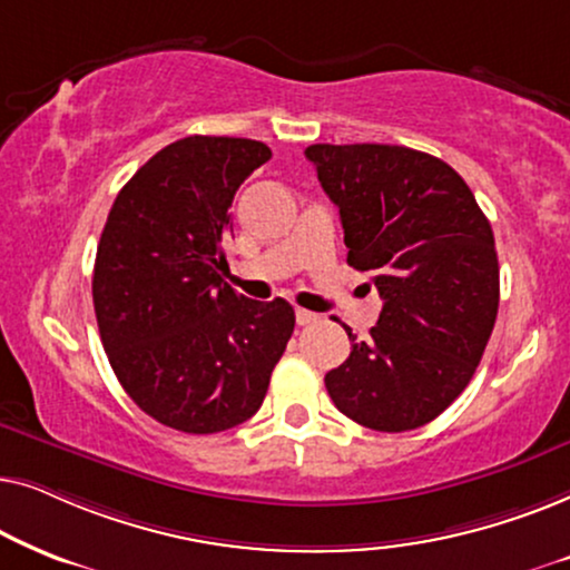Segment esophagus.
<instances>
[{"instance_id":"1","label":"esophagus","mask_w":570,"mask_h":570,"mask_svg":"<svg viewBox=\"0 0 570 570\" xmlns=\"http://www.w3.org/2000/svg\"><path fill=\"white\" fill-rule=\"evenodd\" d=\"M295 322H298L301 326H306V324H314V322H318V316L314 314V311H306V308H295Z\"/></svg>"}]
</instances>
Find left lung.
Segmentation results:
<instances>
[{"label": "left lung", "instance_id": "8db88e82", "mask_svg": "<svg viewBox=\"0 0 570 570\" xmlns=\"http://www.w3.org/2000/svg\"><path fill=\"white\" fill-rule=\"evenodd\" d=\"M340 207L347 264L384 308L324 376L342 415L371 431L431 423L464 392L498 316V254L488 217L449 163L402 145H311Z\"/></svg>", "mask_w": 570, "mask_h": 570}]
</instances>
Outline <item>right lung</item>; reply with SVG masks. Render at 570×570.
<instances>
[{
	"instance_id": "add662e5",
	"label": "right lung",
	"mask_w": 570,
	"mask_h": 570,
	"mask_svg": "<svg viewBox=\"0 0 570 570\" xmlns=\"http://www.w3.org/2000/svg\"><path fill=\"white\" fill-rule=\"evenodd\" d=\"M272 158L256 139L184 137L116 197L92 303L108 363L135 404L181 433H220L262 407L295 326L287 301L228 283L223 240L238 186Z\"/></svg>"
}]
</instances>
